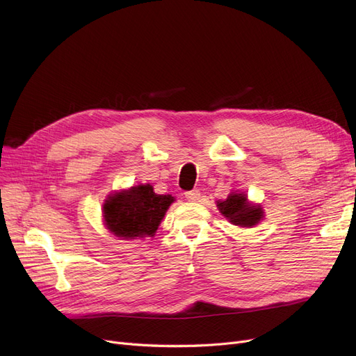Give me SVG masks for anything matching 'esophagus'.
<instances>
[{
	"instance_id": "34e87169",
	"label": "esophagus",
	"mask_w": 356,
	"mask_h": 356,
	"mask_svg": "<svg viewBox=\"0 0 356 356\" xmlns=\"http://www.w3.org/2000/svg\"><path fill=\"white\" fill-rule=\"evenodd\" d=\"M184 196H186V199H188L189 202H196V200H199V199H200V192H199L197 189H195V191H189V192H186V193H184Z\"/></svg>"
}]
</instances>
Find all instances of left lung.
<instances>
[{
  "label": "left lung",
  "mask_w": 356,
  "mask_h": 356,
  "mask_svg": "<svg viewBox=\"0 0 356 356\" xmlns=\"http://www.w3.org/2000/svg\"><path fill=\"white\" fill-rule=\"evenodd\" d=\"M220 213L228 218L234 225L254 227L264 216L263 209L250 204L244 193H231L225 200L218 202Z\"/></svg>",
  "instance_id": "8db88e82"
}]
</instances>
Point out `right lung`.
<instances>
[{
	"instance_id": "obj_1",
	"label": "right lung",
	"mask_w": 356,
	"mask_h": 356,
	"mask_svg": "<svg viewBox=\"0 0 356 356\" xmlns=\"http://www.w3.org/2000/svg\"><path fill=\"white\" fill-rule=\"evenodd\" d=\"M173 200L170 195H156L149 184L131 188L105 202V223L112 234L124 239L153 236Z\"/></svg>"
}]
</instances>
